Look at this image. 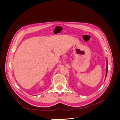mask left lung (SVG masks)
Here are the masks:
<instances>
[{"instance_id":"1","label":"left lung","mask_w":120,"mask_h":120,"mask_svg":"<svg viewBox=\"0 0 120 120\" xmlns=\"http://www.w3.org/2000/svg\"><path fill=\"white\" fill-rule=\"evenodd\" d=\"M106 61H107V67H106V77H105V79H106V78L107 73H108V61H107V59L106 60Z\"/></svg>"}]
</instances>
